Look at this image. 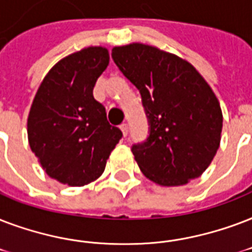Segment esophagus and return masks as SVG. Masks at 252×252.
Listing matches in <instances>:
<instances>
[{
	"label": "esophagus",
	"mask_w": 252,
	"mask_h": 252,
	"mask_svg": "<svg viewBox=\"0 0 252 252\" xmlns=\"http://www.w3.org/2000/svg\"><path fill=\"white\" fill-rule=\"evenodd\" d=\"M120 128H121V130H122V132H124V135H125V136L127 135V132H128L127 125H126V124H122V125H121V126H120Z\"/></svg>",
	"instance_id": "obj_1"
}]
</instances>
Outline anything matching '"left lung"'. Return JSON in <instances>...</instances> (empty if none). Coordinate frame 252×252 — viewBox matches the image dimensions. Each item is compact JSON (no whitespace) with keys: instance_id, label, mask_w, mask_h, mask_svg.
<instances>
[{"instance_id":"8db88e82","label":"left lung","mask_w":252,"mask_h":252,"mask_svg":"<svg viewBox=\"0 0 252 252\" xmlns=\"http://www.w3.org/2000/svg\"><path fill=\"white\" fill-rule=\"evenodd\" d=\"M117 67L139 91L147 139L131 151L147 179L177 187L201 176L220 147L222 112L196 68L179 56L140 43L114 47Z\"/></svg>"}]
</instances>
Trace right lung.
<instances>
[{"instance_id": "right-lung-1", "label": "right lung", "mask_w": 252, "mask_h": 252, "mask_svg": "<svg viewBox=\"0 0 252 252\" xmlns=\"http://www.w3.org/2000/svg\"><path fill=\"white\" fill-rule=\"evenodd\" d=\"M109 64L104 47L64 58L40 84L27 120L29 143L52 179L83 187L98 179L122 131L108 122L93 88Z\"/></svg>"}]
</instances>
